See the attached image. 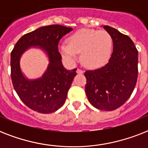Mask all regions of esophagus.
<instances>
[{
    "instance_id": "1",
    "label": "esophagus",
    "mask_w": 148,
    "mask_h": 148,
    "mask_svg": "<svg viewBox=\"0 0 148 148\" xmlns=\"http://www.w3.org/2000/svg\"><path fill=\"white\" fill-rule=\"evenodd\" d=\"M77 74H83L84 71L83 70L80 69V68H77Z\"/></svg>"
}]
</instances>
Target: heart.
<instances>
[{
    "mask_svg": "<svg viewBox=\"0 0 148 148\" xmlns=\"http://www.w3.org/2000/svg\"><path fill=\"white\" fill-rule=\"evenodd\" d=\"M58 49L63 58L70 62L81 53V60L86 67L97 68L108 62L113 49V38L104 30L81 29L67 39V44L59 45Z\"/></svg>",
    "mask_w": 148,
    "mask_h": 148,
    "instance_id": "b5f03b06",
    "label": "heart"
}]
</instances>
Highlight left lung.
I'll return each instance as SVG.
<instances>
[{
	"label": "left lung",
	"mask_w": 148,
	"mask_h": 148,
	"mask_svg": "<svg viewBox=\"0 0 148 148\" xmlns=\"http://www.w3.org/2000/svg\"><path fill=\"white\" fill-rule=\"evenodd\" d=\"M103 28L113 38V53L105 66L86 71V95L95 108L110 111L131 97L138 74V51L131 38L110 26Z\"/></svg>",
	"instance_id": "left-lung-1"
}]
</instances>
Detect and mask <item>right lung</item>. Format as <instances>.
I'll return each instance as SVG.
<instances>
[{
    "label": "right lung",
    "mask_w": 148,
    "mask_h": 148,
    "mask_svg": "<svg viewBox=\"0 0 148 148\" xmlns=\"http://www.w3.org/2000/svg\"><path fill=\"white\" fill-rule=\"evenodd\" d=\"M71 27L53 24L41 27L22 36L10 53V77L20 99L31 110L41 114L53 113L61 108L67 98L76 70L67 71L63 67L58 51L59 41ZM40 46L49 56L50 64L41 79L28 81L22 74L19 60L28 47Z\"/></svg>",
    "instance_id": "right-lung-1"
}]
</instances>
